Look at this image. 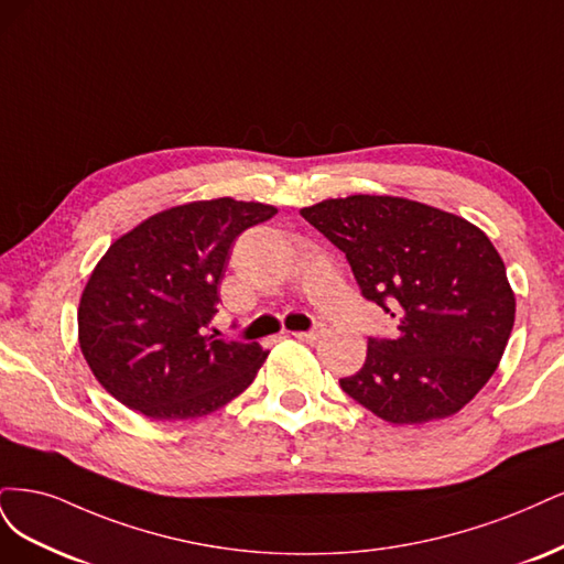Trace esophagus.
Here are the masks:
<instances>
[{
  "label": "esophagus",
  "instance_id": "34e87169",
  "mask_svg": "<svg viewBox=\"0 0 564 564\" xmlns=\"http://www.w3.org/2000/svg\"><path fill=\"white\" fill-rule=\"evenodd\" d=\"M293 337H297V339H302V341H316L318 337H321V330L316 328V330H306V333H293Z\"/></svg>",
  "mask_w": 564,
  "mask_h": 564
}]
</instances>
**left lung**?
Returning a JSON list of instances; mask_svg holds the SVG:
<instances>
[{"label": "left lung", "mask_w": 564, "mask_h": 564, "mask_svg": "<svg viewBox=\"0 0 564 564\" xmlns=\"http://www.w3.org/2000/svg\"><path fill=\"white\" fill-rule=\"evenodd\" d=\"M300 215L347 256L366 300L398 321L368 339L344 393L389 424L459 412L495 375L516 321V295L485 231L401 196L325 198Z\"/></svg>", "instance_id": "left-lung-1"}]
</instances>
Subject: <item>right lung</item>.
<instances>
[{
    "label": "right lung",
    "instance_id": "obj_1",
    "mask_svg": "<svg viewBox=\"0 0 564 564\" xmlns=\"http://www.w3.org/2000/svg\"><path fill=\"white\" fill-rule=\"evenodd\" d=\"M276 215L231 196L161 210L107 248L79 300L90 372L129 410L180 422L246 391L269 351L208 333L236 236Z\"/></svg>",
    "mask_w": 564,
    "mask_h": 564
}]
</instances>
